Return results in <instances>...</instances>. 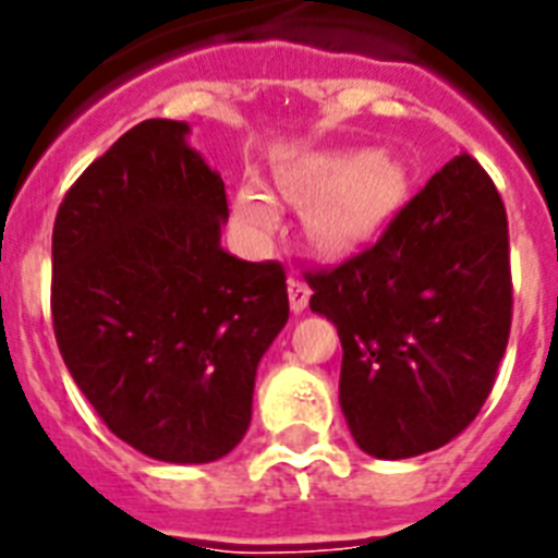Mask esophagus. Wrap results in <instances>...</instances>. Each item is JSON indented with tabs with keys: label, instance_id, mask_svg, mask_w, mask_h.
Here are the masks:
<instances>
[{
	"label": "esophagus",
	"instance_id": "obj_1",
	"mask_svg": "<svg viewBox=\"0 0 558 558\" xmlns=\"http://www.w3.org/2000/svg\"><path fill=\"white\" fill-rule=\"evenodd\" d=\"M310 301V287L301 278H289V304L295 313H304Z\"/></svg>",
	"mask_w": 558,
	"mask_h": 558
}]
</instances>
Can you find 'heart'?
Here are the masks:
<instances>
[{
  "label": "heart",
  "instance_id": "heart-1",
  "mask_svg": "<svg viewBox=\"0 0 558 558\" xmlns=\"http://www.w3.org/2000/svg\"><path fill=\"white\" fill-rule=\"evenodd\" d=\"M307 186L313 190H330L318 225L322 231L336 242L360 240L392 210L403 193V172L392 157L363 155V151H345V155H327L307 169ZM236 216L251 233L271 231L275 225V207L269 195L260 186H245L236 195Z\"/></svg>",
  "mask_w": 558,
  "mask_h": 558
}]
</instances>
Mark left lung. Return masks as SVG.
Wrapping results in <instances>:
<instances>
[{"label":"left lung","mask_w":558,"mask_h":558,"mask_svg":"<svg viewBox=\"0 0 558 558\" xmlns=\"http://www.w3.org/2000/svg\"><path fill=\"white\" fill-rule=\"evenodd\" d=\"M307 283L342 339L339 407L365 453L418 457L477 418L509 342L512 271L506 207L474 157L441 166L377 242Z\"/></svg>","instance_id":"left-lung-1"}]
</instances>
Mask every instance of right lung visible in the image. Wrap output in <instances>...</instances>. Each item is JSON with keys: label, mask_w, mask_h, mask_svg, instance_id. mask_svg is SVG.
Returning <instances> with one entry per match:
<instances>
[{"label": "right lung", "mask_w": 558, "mask_h": 558, "mask_svg": "<svg viewBox=\"0 0 558 558\" xmlns=\"http://www.w3.org/2000/svg\"><path fill=\"white\" fill-rule=\"evenodd\" d=\"M190 128L146 119L63 195L52 325L72 380L113 436L160 462L231 453L260 356L289 318L287 271L219 245L222 178Z\"/></svg>", "instance_id": "obj_1"}]
</instances>
